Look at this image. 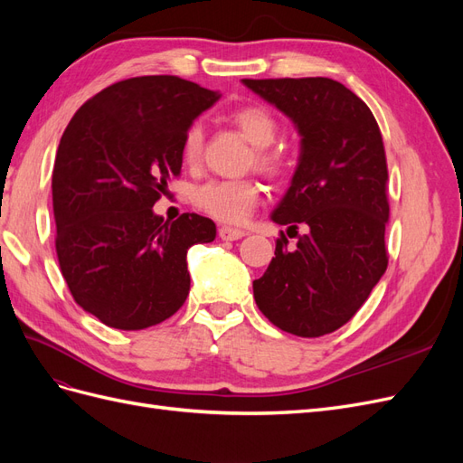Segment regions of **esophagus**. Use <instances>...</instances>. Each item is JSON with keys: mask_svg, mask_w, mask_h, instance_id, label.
Instances as JSON below:
<instances>
[{"mask_svg": "<svg viewBox=\"0 0 463 463\" xmlns=\"http://www.w3.org/2000/svg\"><path fill=\"white\" fill-rule=\"evenodd\" d=\"M218 235H220V240H223V241H235V240H241L245 232L237 230V228H230V226H222L218 230Z\"/></svg>", "mask_w": 463, "mask_h": 463, "instance_id": "1", "label": "esophagus"}]
</instances>
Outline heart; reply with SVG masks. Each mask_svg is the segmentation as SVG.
Listing matches in <instances>:
<instances>
[{"instance_id":"b5f03b06","label":"heart","mask_w":463,"mask_h":463,"mask_svg":"<svg viewBox=\"0 0 463 463\" xmlns=\"http://www.w3.org/2000/svg\"><path fill=\"white\" fill-rule=\"evenodd\" d=\"M235 128L243 133L247 141L253 145L247 167L278 177L288 165V150L272 145L278 137L279 123L272 111L260 104H247L237 108L232 114ZM204 145V128L201 121H193L181 143V156L187 164H194L201 158ZM260 199V185L255 179H208L191 191V201L201 213L223 223H243Z\"/></svg>"}]
</instances>
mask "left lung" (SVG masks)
<instances>
[{
	"label": "left lung",
	"mask_w": 463,
	"mask_h": 463,
	"mask_svg": "<svg viewBox=\"0 0 463 463\" xmlns=\"http://www.w3.org/2000/svg\"><path fill=\"white\" fill-rule=\"evenodd\" d=\"M298 125L301 154L279 226L307 233L289 247L284 232L269 269L253 282L260 313L279 330L318 338L344 326L386 272L388 165L369 106L326 77L243 79ZM293 237V235H289Z\"/></svg>",
	"instance_id": "left-lung-1"
}]
</instances>
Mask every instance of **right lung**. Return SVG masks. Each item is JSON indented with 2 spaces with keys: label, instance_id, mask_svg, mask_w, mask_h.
<instances>
[{
  "label": "right lung",
  "instance_id": "1",
  "mask_svg": "<svg viewBox=\"0 0 463 463\" xmlns=\"http://www.w3.org/2000/svg\"><path fill=\"white\" fill-rule=\"evenodd\" d=\"M218 94L175 75L125 79L82 104L55 154V253L73 299L119 330L170 318L191 288L187 249L216 226L152 213L181 174V143Z\"/></svg>",
  "mask_w": 463,
  "mask_h": 463
}]
</instances>
